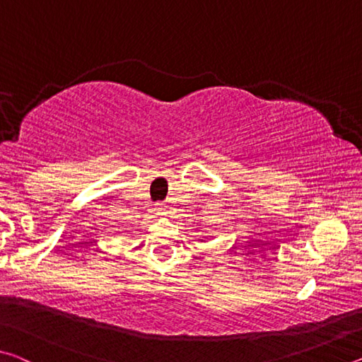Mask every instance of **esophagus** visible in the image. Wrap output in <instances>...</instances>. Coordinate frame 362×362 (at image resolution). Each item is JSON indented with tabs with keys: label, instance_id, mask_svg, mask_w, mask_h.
I'll list each match as a JSON object with an SVG mask.
<instances>
[{
	"label": "esophagus",
	"instance_id": "esophagus-1",
	"mask_svg": "<svg viewBox=\"0 0 362 362\" xmlns=\"http://www.w3.org/2000/svg\"><path fill=\"white\" fill-rule=\"evenodd\" d=\"M156 211H158L159 214H164V212H166V206H163V204H158V206H156Z\"/></svg>",
	"mask_w": 362,
	"mask_h": 362
}]
</instances>
